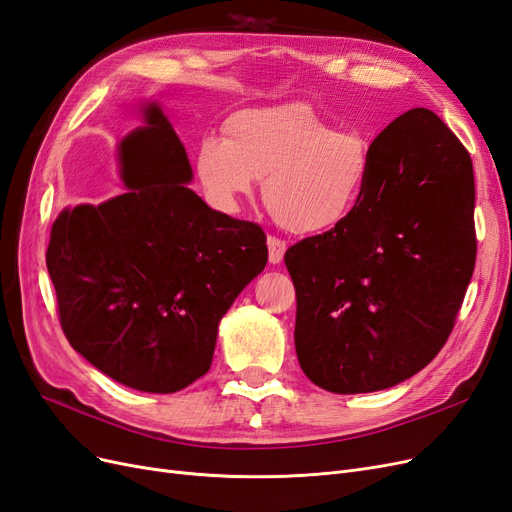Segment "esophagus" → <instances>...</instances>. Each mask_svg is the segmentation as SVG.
Returning <instances> with one entry per match:
<instances>
[{
	"label": "esophagus",
	"instance_id": "34e87169",
	"mask_svg": "<svg viewBox=\"0 0 512 512\" xmlns=\"http://www.w3.org/2000/svg\"><path fill=\"white\" fill-rule=\"evenodd\" d=\"M267 248H269V262L271 264H279L281 260H284V254H286V243L281 239H275V237H269L267 239Z\"/></svg>",
	"mask_w": 512,
	"mask_h": 512
}]
</instances>
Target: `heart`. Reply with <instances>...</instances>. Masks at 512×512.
Masks as SVG:
<instances>
[{
  "label": "heart",
  "instance_id": "heart-1",
  "mask_svg": "<svg viewBox=\"0 0 512 512\" xmlns=\"http://www.w3.org/2000/svg\"><path fill=\"white\" fill-rule=\"evenodd\" d=\"M195 178L207 203L237 214L258 180L275 220L296 235H324L356 209L368 178L370 146L339 131L309 103L245 108L224 120V137H203Z\"/></svg>",
  "mask_w": 512,
  "mask_h": 512
}]
</instances>
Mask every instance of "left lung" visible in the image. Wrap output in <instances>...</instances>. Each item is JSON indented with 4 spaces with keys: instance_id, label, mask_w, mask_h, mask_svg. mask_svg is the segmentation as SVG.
Masks as SVG:
<instances>
[{
    "instance_id": "8db88e82",
    "label": "left lung",
    "mask_w": 512,
    "mask_h": 512,
    "mask_svg": "<svg viewBox=\"0 0 512 512\" xmlns=\"http://www.w3.org/2000/svg\"><path fill=\"white\" fill-rule=\"evenodd\" d=\"M477 258L472 161L426 108L370 144L351 216L286 252L303 373L332 394L407 381L445 345Z\"/></svg>"
}]
</instances>
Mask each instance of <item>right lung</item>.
Returning a JSON list of instances; mask_svg holds the SVG:
<instances>
[{
	"mask_svg": "<svg viewBox=\"0 0 512 512\" xmlns=\"http://www.w3.org/2000/svg\"><path fill=\"white\" fill-rule=\"evenodd\" d=\"M118 142L125 192L65 207L46 252L67 341L103 375L148 394L203 377L218 326L267 264L252 222L211 209L190 190L184 144L158 101Z\"/></svg>",
	"mask_w": 512,
	"mask_h": 512,
	"instance_id": "add662e5",
	"label": "right lung"
}]
</instances>
